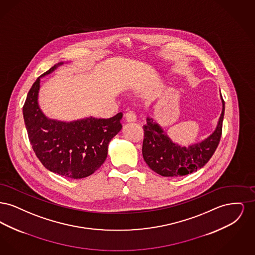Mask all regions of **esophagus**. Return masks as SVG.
<instances>
[{"label": "esophagus", "mask_w": 255, "mask_h": 255, "mask_svg": "<svg viewBox=\"0 0 255 255\" xmlns=\"http://www.w3.org/2000/svg\"><path fill=\"white\" fill-rule=\"evenodd\" d=\"M125 121H126V122H129V123L134 122L136 121V116L134 115L133 112L130 111V112L126 113V115H125Z\"/></svg>", "instance_id": "esophagus-1"}]
</instances>
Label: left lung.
Returning a JSON list of instances; mask_svg holds the SVG:
<instances>
[{"mask_svg": "<svg viewBox=\"0 0 255 255\" xmlns=\"http://www.w3.org/2000/svg\"><path fill=\"white\" fill-rule=\"evenodd\" d=\"M215 130L206 138L190 145H180L153 118L146 119L142 156L147 165L163 177H182L203 168L212 157L222 135L225 102Z\"/></svg>", "mask_w": 255, "mask_h": 255, "instance_id": "obj_1", "label": "left lung"}]
</instances>
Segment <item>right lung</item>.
<instances>
[{
	"mask_svg": "<svg viewBox=\"0 0 255 255\" xmlns=\"http://www.w3.org/2000/svg\"><path fill=\"white\" fill-rule=\"evenodd\" d=\"M64 64L59 62L38 77L23 107L24 124L37 158L52 173L83 179L105 161L112 138L122 130V113L110 119L88 117L62 122L47 117L39 105L41 78Z\"/></svg>",
	"mask_w": 255,
	"mask_h": 255,
	"instance_id": "1",
	"label": "right lung"
}]
</instances>
